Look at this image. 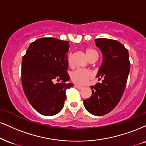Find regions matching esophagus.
<instances>
[{
    "label": "esophagus",
    "instance_id": "1",
    "mask_svg": "<svg viewBox=\"0 0 146 146\" xmlns=\"http://www.w3.org/2000/svg\"><path fill=\"white\" fill-rule=\"evenodd\" d=\"M74 87H76V89H79V90H80V89H82V87H80V86H78V85H76V84H75L74 85Z\"/></svg>",
    "mask_w": 146,
    "mask_h": 146
}]
</instances>
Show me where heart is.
Returning <instances> with one entry per match:
<instances>
[{"label": "heart", "instance_id": "b5f03b06", "mask_svg": "<svg viewBox=\"0 0 146 146\" xmlns=\"http://www.w3.org/2000/svg\"><path fill=\"white\" fill-rule=\"evenodd\" d=\"M85 53L89 61H97L98 59V53L95 49L91 48H88L85 50ZM68 64L71 66L72 63V55L70 53L68 55ZM93 77V74L91 71L83 69H76L70 74V78L72 81L78 85H84L91 80Z\"/></svg>", "mask_w": 146, "mask_h": 146}]
</instances>
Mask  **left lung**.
<instances>
[{
	"label": "left lung",
	"mask_w": 146,
	"mask_h": 146,
	"mask_svg": "<svg viewBox=\"0 0 146 146\" xmlns=\"http://www.w3.org/2000/svg\"><path fill=\"white\" fill-rule=\"evenodd\" d=\"M95 42L103 55L97 77L103 80L102 83L91 86L92 95L84 100L83 104L91 114L103 116L120 102L127 84L130 62L128 50L118 41L97 38Z\"/></svg>",
	"instance_id": "1"
}]
</instances>
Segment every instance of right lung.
I'll list each match as a JSON object with an SVG mask.
<instances>
[{"label": "right lung", "instance_id": "right-lung-1", "mask_svg": "<svg viewBox=\"0 0 146 146\" xmlns=\"http://www.w3.org/2000/svg\"><path fill=\"white\" fill-rule=\"evenodd\" d=\"M68 43L55 38H41L30 44L23 57V91L33 108L44 116H53L62 110L66 89L73 86L66 83L70 80Z\"/></svg>", "mask_w": 146, "mask_h": 146}]
</instances>
